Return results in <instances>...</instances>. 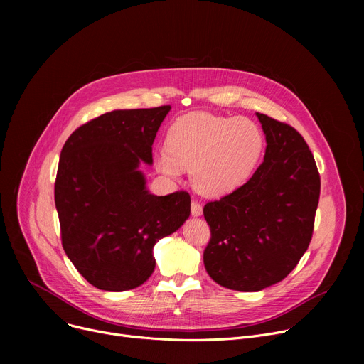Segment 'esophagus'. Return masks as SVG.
Instances as JSON below:
<instances>
[{"label":"esophagus","mask_w":364,"mask_h":364,"mask_svg":"<svg viewBox=\"0 0 364 364\" xmlns=\"http://www.w3.org/2000/svg\"><path fill=\"white\" fill-rule=\"evenodd\" d=\"M190 211H192L193 217H200L203 208L198 200H192V206H190Z\"/></svg>","instance_id":"1"}]
</instances>
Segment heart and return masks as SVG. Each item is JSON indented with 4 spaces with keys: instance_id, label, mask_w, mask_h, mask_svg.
Wrapping results in <instances>:
<instances>
[{
    "instance_id": "1",
    "label": "heart",
    "mask_w": 364,
    "mask_h": 364,
    "mask_svg": "<svg viewBox=\"0 0 364 364\" xmlns=\"http://www.w3.org/2000/svg\"><path fill=\"white\" fill-rule=\"evenodd\" d=\"M262 146L261 129L251 119L188 113L171 125L166 149L156 153L155 165L172 180H178L183 169H190L196 192L221 198L251 177Z\"/></svg>"
}]
</instances>
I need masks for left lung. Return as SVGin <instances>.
Returning a JSON list of instances; mask_svg holds the SVG:
<instances>
[{
    "mask_svg": "<svg viewBox=\"0 0 364 364\" xmlns=\"http://www.w3.org/2000/svg\"><path fill=\"white\" fill-rule=\"evenodd\" d=\"M265 155L250 181L203 208L211 240L208 274L224 288L258 292L283 280L310 245L320 176L307 143L288 124L257 113Z\"/></svg>",
    "mask_w": 364,
    "mask_h": 364,
    "instance_id": "1",
    "label": "left lung"
}]
</instances>
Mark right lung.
<instances>
[{"mask_svg": "<svg viewBox=\"0 0 364 364\" xmlns=\"http://www.w3.org/2000/svg\"><path fill=\"white\" fill-rule=\"evenodd\" d=\"M171 106L107 112L72 132L57 169L54 200L63 250L88 283L124 292L155 270L153 246L190 215V196L149 192L141 162Z\"/></svg>", "mask_w": 364, "mask_h": 364, "instance_id": "1", "label": "right lung"}]
</instances>
